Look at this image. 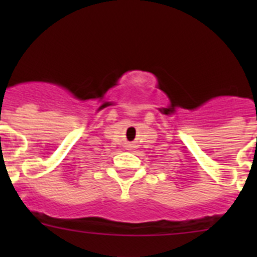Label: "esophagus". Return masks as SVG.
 Here are the masks:
<instances>
[{
	"label": "esophagus",
	"mask_w": 257,
	"mask_h": 257,
	"mask_svg": "<svg viewBox=\"0 0 257 257\" xmlns=\"http://www.w3.org/2000/svg\"><path fill=\"white\" fill-rule=\"evenodd\" d=\"M129 148H133V147H132V145H129Z\"/></svg>",
	"instance_id": "34e87169"
}]
</instances>
